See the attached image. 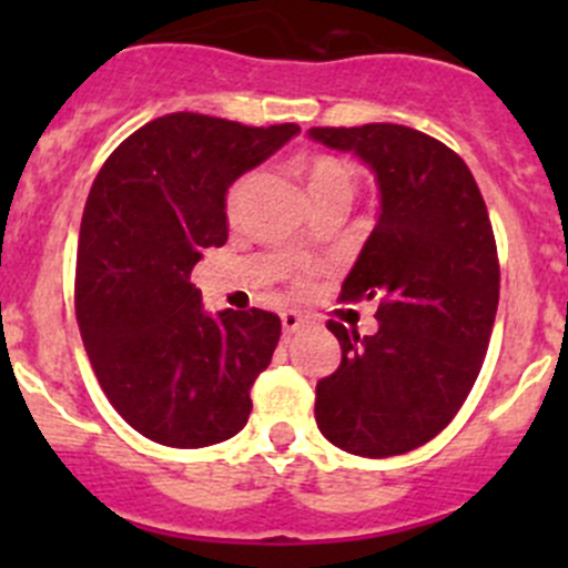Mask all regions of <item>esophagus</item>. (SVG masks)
Segmentation results:
<instances>
[{"instance_id":"obj_1","label":"esophagus","mask_w":568,"mask_h":568,"mask_svg":"<svg viewBox=\"0 0 568 568\" xmlns=\"http://www.w3.org/2000/svg\"><path fill=\"white\" fill-rule=\"evenodd\" d=\"M283 332L285 335H294V332H300V329H305V318L300 316V313H294V311H285L283 316Z\"/></svg>"}]
</instances>
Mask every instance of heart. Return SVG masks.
<instances>
[{"label":"heart","instance_id":"heart-1","mask_svg":"<svg viewBox=\"0 0 568 568\" xmlns=\"http://www.w3.org/2000/svg\"><path fill=\"white\" fill-rule=\"evenodd\" d=\"M255 181V175L247 173L239 178L231 189H227V197H225V209L227 214L236 216L239 209H242V200L247 194L250 183ZM352 170L346 168L343 162L332 156H316L311 164H307V189H311L313 200L321 197L326 192H337V189H352Z\"/></svg>","mask_w":568,"mask_h":568}]
</instances>
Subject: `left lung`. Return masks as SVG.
<instances>
[{"label":"left lung","mask_w":568,"mask_h":568,"mask_svg":"<svg viewBox=\"0 0 568 568\" xmlns=\"http://www.w3.org/2000/svg\"><path fill=\"white\" fill-rule=\"evenodd\" d=\"M354 153L379 186V220L343 300H379L374 335L329 321L341 365L316 385L318 432L368 459L415 450L459 412L489 348L500 300L495 233L467 164L409 125L311 129Z\"/></svg>","instance_id":"8db88e82"}]
</instances>
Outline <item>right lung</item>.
Listing matches in <instances>:
<instances>
[{
  "label": "right lung",
  "mask_w": 568,
  "mask_h": 568,
  "mask_svg": "<svg viewBox=\"0 0 568 568\" xmlns=\"http://www.w3.org/2000/svg\"><path fill=\"white\" fill-rule=\"evenodd\" d=\"M300 134L175 112L120 142L95 175L77 257V321L101 390L142 437L205 448L247 426L280 318L205 313L203 250L227 242L231 183Z\"/></svg>",
  "instance_id": "obj_1"
}]
</instances>
